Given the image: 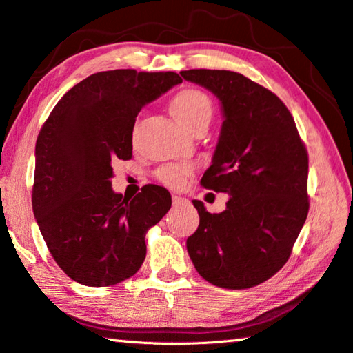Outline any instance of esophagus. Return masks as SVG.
I'll return each mask as SVG.
<instances>
[{"instance_id":"34e87169","label":"esophagus","mask_w":353,"mask_h":353,"mask_svg":"<svg viewBox=\"0 0 353 353\" xmlns=\"http://www.w3.org/2000/svg\"><path fill=\"white\" fill-rule=\"evenodd\" d=\"M183 202H187V199H185V198H181V196H176V194L172 196V205H174V207L183 204Z\"/></svg>"}]
</instances>
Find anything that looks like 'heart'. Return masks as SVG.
<instances>
[{
    "label": "heart",
    "mask_w": 353,
    "mask_h": 353,
    "mask_svg": "<svg viewBox=\"0 0 353 353\" xmlns=\"http://www.w3.org/2000/svg\"><path fill=\"white\" fill-rule=\"evenodd\" d=\"M171 113L179 124L187 130L205 124L208 126L213 118V103L207 93L198 88H185L171 101ZM193 172L190 165H165L155 172V179L170 188H181L185 177Z\"/></svg>",
    "instance_id": "obj_1"
}]
</instances>
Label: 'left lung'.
<instances>
[{"label": "left lung", "instance_id": "1", "mask_svg": "<svg viewBox=\"0 0 353 353\" xmlns=\"http://www.w3.org/2000/svg\"><path fill=\"white\" fill-rule=\"evenodd\" d=\"M182 77L216 94L224 112L204 188L229 193L221 213L193 201L199 227L187 249L212 285L252 288L282 270L305 223L308 152L286 105L266 87L225 70H188Z\"/></svg>", "mask_w": 353, "mask_h": 353}]
</instances>
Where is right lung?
<instances>
[{"mask_svg":"<svg viewBox=\"0 0 353 353\" xmlns=\"http://www.w3.org/2000/svg\"><path fill=\"white\" fill-rule=\"evenodd\" d=\"M174 71H99L63 94L35 143L32 210L59 268L74 282L112 286L146 256V232L171 194L145 185L134 199L113 193L112 163L132 159L141 107L181 83Z\"/></svg>","mask_w":353,"mask_h":353,"instance_id":"add662e5","label":"right lung"}]
</instances>
